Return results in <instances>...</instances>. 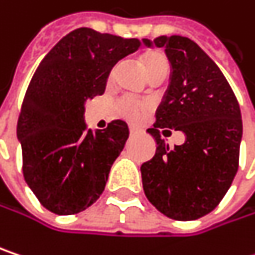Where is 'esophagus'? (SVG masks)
<instances>
[{
	"mask_svg": "<svg viewBox=\"0 0 255 255\" xmlns=\"http://www.w3.org/2000/svg\"><path fill=\"white\" fill-rule=\"evenodd\" d=\"M138 132H140V129H138V128L129 127V135H135V134H138Z\"/></svg>",
	"mask_w": 255,
	"mask_h": 255,
	"instance_id": "34e87169",
	"label": "esophagus"
}]
</instances>
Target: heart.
<instances>
[{"mask_svg": "<svg viewBox=\"0 0 255 255\" xmlns=\"http://www.w3.org/2000/svg\"><path fill=\"white\" fill-rule=\"evenodd\" d=\"M141 65L147 74V77L150 79L156 74L160 73H168L169 71V62L168 58L163 52L160 51H149L146 54H143L141 57ZM114 74V70L111 71V77ZM120 114L131 123H137L143 118V115L150 109V102L149 101H143V99H124L118 105Z\"/></svg>", "mask_w": 255, "mask_h": 255, "instance_id": "b5f03b06", "label": "heart"}]
</instances>
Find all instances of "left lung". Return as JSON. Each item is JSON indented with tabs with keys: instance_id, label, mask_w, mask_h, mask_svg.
Here are the masks:
<instances>
[{
	"instance_id": "1",
	"label": "left lung",
	"mask_w": 255,
	"mask_h": 255,
	"mask_svg": "<svg viewBox=\"0 0 255 255\" xmlns=\"http://www.w3.org/2000/svg\"><path fill=\"white\" fill-rule=\"evenodd\" d=\"M146 46L165 48L171 79L156 111V153L140 168L144 194L165 216L194 220L210 213L229 190L240 160L243 120L238 101L219 67L196 42L184 36H159ZM186 134L169 148L159 128Z\"/></svg>"
}]
</instances>
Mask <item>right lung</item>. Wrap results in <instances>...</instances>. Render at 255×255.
<instances>
[{"mask_svg":"<svg viewBox=\"0 0 255 255\" xmlns=\"http://www.w3.org/2000/svg\"><path fill=\"white\" fill-rule=\"evenodd\" d=\"M140 45L138 39L80 27L39 64L23 99L17 138L24 179L49 212L80 213L104 193L129 131L121 120L87 129L84 104L104 95L112 67Z\"/></svg>","mask_w":255,"mask_h":255,"instance_id":"obj_1","label":"right lung"}]
</instances>
